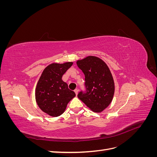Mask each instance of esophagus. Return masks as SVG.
I'll use <instances>...</instances> for the list:
<instances>
[{
    "instance_id": "obj_1",
    "label": "esophagus",
    "mask_w": 157,
    "mask_h": 157,
    "mask_svg": "<svg viewBox=\"0 0 157 157\" xmlns=\"http://www.w3.org/2000/svg\"><path fill=\"white\" fill-rule=\"evenodd\" d=\"M75 94H76V95H78V89H75Z\"/></svg>"
}]
</instances>
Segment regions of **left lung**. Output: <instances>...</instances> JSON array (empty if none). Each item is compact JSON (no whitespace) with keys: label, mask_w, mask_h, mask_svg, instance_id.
Listing matches in <instances>:
<instances>
[{"label":"left lung","mask_w":157,"mask_h":157,"mask_svg":"<svg viewBox=\"0 0 157 157\" xmlns=\"http://www.w3.org/2000/svg\"><path fill=\"white\" fill-rule=\"evenodd\" d=\"M77 64L85 75L86 88V92H80L78 98L92 111L102 112L110 105L115 93V82L110 69L96 56L77 60Z\"/></svg>","instance_id":"obj_1"}]
</instances>
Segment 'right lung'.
I'll return each instance as SVG.
<instances>
[{"instance_id": "add662e5", "label": "right lung", "mask_w": 157, "mask_h": 157, "mask_svg": "<svg viewBox=\"0 0 157 157\" xmlns=\"http://www.w3.org/2000/svg\"><path fill=\"white\" fill-rule=\"evenodd\" d=\"M73 62L54 63L44 69L35 89V99L41 110L51 117H59L64 113L75 93L68 88L62 77Z\"/></svg>"}]
</instances>
